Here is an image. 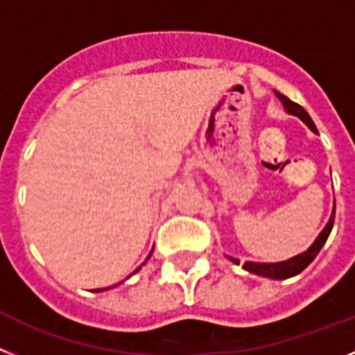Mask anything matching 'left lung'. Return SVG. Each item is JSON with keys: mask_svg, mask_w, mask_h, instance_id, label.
Returning <instances> with one entry per match:
<instances>
[{"mask_svg": "<svg viewBox=\"0 0 355 355\" xmlns=\"http://www.w3.org/2000/svg\"><path fill=\"white\" fill-rule=\"evenodd\" d=\"M276 95H277V98H279V101L285 104V107L288 113H292V114H295V116L301 118L302 122H304L306 125L313 130V132H317V127H315L313 120L309 118V114L306 113V111L302 110L299 104L292 102L288 97H285V95H281V94H276ZM334 212H336V205H334L333 216H331V219H329L327 226L322 230V233L317 237V241L313 242V245L308 249V251H304V253H301V254H297V257L290 258V260H286V261H279V263H254V261H245L244 269L249 270V272L258 274V276L272 277V279H286V277L297 276L299 272H302V270H304L306 267H308V265L311 263L315 258H317V254L320 253L322 245H324L325 241H327L329 233H331V230H333V225H334ZM230 260L237 265L241 263L237 258H230Z\"/></svg>", "mask_w": 355, "mask_h": 355, "instance_id": "left-lung-1", "label": "left lung"}]
</instances>
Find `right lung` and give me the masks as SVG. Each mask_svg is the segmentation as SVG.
Masks as SVG:
<instances>
[{
  "instance_id": "1",
  "label": "right lung",
  "mask_w": 355,
  "mask_h": 355,
  "mask_svg": "<svg viewBox=\"0 0 355 355\" xmlns=\"http://www.w3.org/2000/svg\"><path fill=\"white\" fill-rule=\"evenodd\" d=\"M148 258H150V254H148ZM148 258H146V260H148ZM139 270V269H138ZM102 290H106V288H102ZM95 292H101V288H98V290H95Z\"/></svg>"
}]
</instances>
